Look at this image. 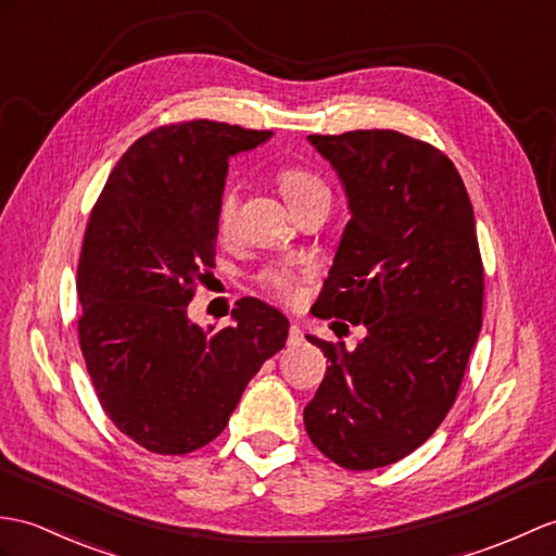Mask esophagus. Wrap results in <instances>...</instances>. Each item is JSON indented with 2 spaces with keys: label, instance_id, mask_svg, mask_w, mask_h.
Wrapping results in <instances>:
<instances>
[{
  "label": "esophagus",
  "instance_id": "obj_1",
  "mask_svg": "<svg viewBox=\"0 0 556 556\" xmlns=\"http://www.w3.org/2000/svg\"><path fill=\"white\" fill-rule=\"evenodd\" d=\"M303 341V329L299 325H291L289 329V345H301Z\"/></svg>",
  "mask_w": 556,
  "mask_h": 556
}]
</instances>
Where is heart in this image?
Listing matches in <instances>:
<instances>
[{"instance_id":"1","label":"heart","mask_w":556,"mask_h":556,"mask_svg":"<svg viewBox=\"0 0 556 556\" xmlns=\"http://www.w3.org/2000/svg\"><path fill=\"white\" fill-rule=\"evenodd\" d=\"M279 187L283 191V197L291 205H295L299 201L313 197V193L327 191V185L313 173L303 170V167H283L277 175ZM237 215H239V193L235 187H227L223 191V197L217 201V229L219 235H229L231 229L237 225ZM263 283L273 291L279 299H291L293 293V283L291 277L279 273V269H273V273L263 275Z\"/></svg>"}]
</instances>
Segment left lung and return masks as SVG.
<instances>
[{"mask_svg":"<svg viewBox=\"0 0 556 556\" xmlns=\"http://www.w3.org/2000/svg\"><path fill=\"white\" fill-rule=\"evenodd\" d=\"M351 219L313 313L365 325L353 351L317 337L327 377L303 419L343 469L407 457L453 407L483 321L469 193L443 151L395 130L309 135Z\"/></svg>","mask_w":556,"mask_h":556,"instance_id":"8db88e82","label":"left lung"}]
</instances>
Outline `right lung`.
<instances>
[{
	"instance_id": "add662e5",
	"label": "right lung",
	"mask_w": 556,
	"mask_h": 556,
	"mask_svg": "<svg viewBox=\"0 0 556 556\" xmlns=\"http://www.w3.org/2000/svg\"><path fill=\"white\" fill-rule=\"evenodd\" d=\"M269 137L215 121L156 127L123 153L89 213L77 265L80 351L103 412L149 453L208 445L287 343L289 319L257 299L237 301L235 325L219 331L187 315L215 267L229 156Z\"/></svg>"
}]
</instances>
